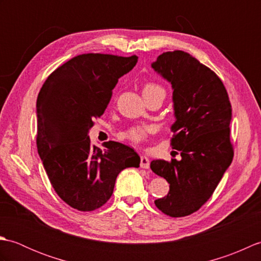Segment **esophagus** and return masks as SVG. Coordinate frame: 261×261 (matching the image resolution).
Here are the masks:
<instances>
[{
	"mask_svg": "<svg viewBox=\"0 0 261 261\" xmlns=\"http://www.w3.org/2000/svg\"><path fill=\"white\" fill-rule=\"evenodd\" d=\"M149 166H150V162H149L148 157L141 156L140 157V167L141 168H145V169H148Z\"/></svg>",
	"mask_w": 261,
	"mask_h": 261,
	"instance_id": "34e87169",
	"label": "esophagus"
}]
</instances>
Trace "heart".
I'll return each instance as SVG.
<instances>
[{
	"label": "heart",
	"mask_w": 261,
	"mask_h": 261,
	"mask_svg": "<svg viewBox=\"0 0 261 261\" xmlns=\"http://www.w3.org/2000/svg\"><path fill=\"white\" fill-rule=\"evenodd\" d=\"M143 96H150L154 95V94H164L166 95V92L163 86H160L156 83H148L145 86H143ZM153 131V126L151 125H140V126H135L126 132V138L130 141L135 143H142L146 141L148 136Z\"/></svg>",
	"instance_id": "b5f03b06"
}]
</instances>
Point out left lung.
Instances as JSON below:
<instances>
[{"instance_id": "8db88e82", "label": "left lung", "mask_w": 261, "mask_h": 261, "mask_svg": "<svg viewBox=\"0 0 261 261\" xmlns=\"http://www.w3.org/2000/svg\"><path fill=\"white\" fill-rule=\"evenodd\" d=\"M151 67L173 86L176 122L170 145L181 157L151 162L153 173L169 182L167 195L154 204L171 218H181L208 201L232 163L231 103L219 76L190 54L164 53Z\"/></svg>"}]
</instances>
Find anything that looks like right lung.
Returning <instances> with one entry per match:
<instances>
[{"label":"right lung","instance_id":"1","mask_svg":"<svg viewBox=\"0 0 261 261\" xmlns=\"http://www.w3.org/2000/svg\"><path fill=\"white\" fill-rule=\"evenodd\" d=\"M137 62L136 55L83 54L54 70L38 94V153L55 192L70 207L90 212L103 206L121 171L139 167L132 148L108 141L99 149L88 137L119 79Z\"/></svg>","mask_w":261,"mask_h":261}]
</instances>
